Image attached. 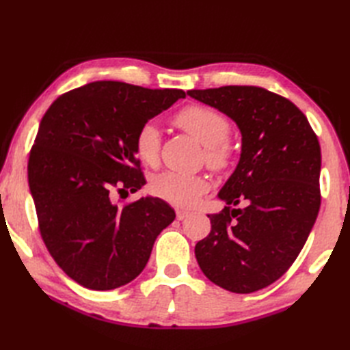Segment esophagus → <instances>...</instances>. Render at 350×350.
<instances>
[{"label": "esophagus", "instance_id": "esophagus-1", "mask_svg": "<svg viewBox=\"0 0 350 350\" xmlns=\"http://www.w3.org/2000/svg\"><path fill=\"white\" fill-rule=\"evenodd\" d=\"M176 217H177V219L179 221H182V219H185V218H188L189 217V212H187V211H182V209H179L176 212Z\"/></svg>", "mask_w": 350, "mask_h": 350}]
</instances>
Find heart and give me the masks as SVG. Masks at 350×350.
I'll return each mask as SVG.
<instances>
[{"label":"heart","mask_w":350,"mask_h":350,"mask_svg":"<svg viewBox=\"0 0 350 350\" xmlns=\"http://www.w3.org/2000/svg\"><path fill=\"white\" fill-rule=\"evenodd\" d=\"M176 124L204 146V161L213 170L226 168L232 159V147L228 144L230 123L217 109L192 105L183 108L174 118ZM161 132L153 122L144 123L137 132L135 152L141 161L154 163L159 158ZM207 183L200 176H188L176 171H167L152 182L154 196L165 202L192 207L206 191Z\"/></svg>","instance_id":"obj_1"}]
</instances>
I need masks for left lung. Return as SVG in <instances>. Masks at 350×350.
I'll return each instance as SVG.
<instances>
[{
  "mask_svg": "<svg viewBox=\"0 0 350 350\" xmlns=\"http://www.w3.org/2000/svg\"><path fill=\"white\" fill-rule=\"evenodd\" d=\"M188 94L237 124L242 152L207 215L212 230L196 245L200 269L233 293H252L286 273L299 256L321 207V146L302 111L254 85H226Z\"/></svg>",
  "mask_w": 350,
  "mask_h": 350,
  "instance_id": "obj_1",
  "label": "left lung"
}]
</instances>
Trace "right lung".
Masks as SVG:
<instances>
[{
    "label": "right lung",
    "mask_w": 350,
    "mask_h": 350,
    "mask_svg": "<svg viewBox=\"0 0 350 350\" xmlns=\"http://www.w3.org/2000/svg\"><path fill=\"white\" fill-rule=\"evenodd\" d=\"M182 98L176 88L96 81L62 94L44 113L29 152V191L49 254L78 284H128L174 221V211L158 197L120 206L113 191L144 187L137 132Z\"/></svg>",
    "instance_id": "obj_1"
}]
</instances>
